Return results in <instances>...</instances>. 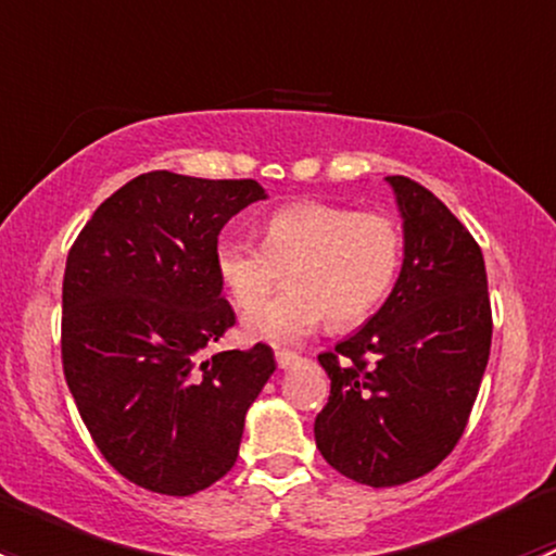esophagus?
I'll list each match as a JSON object with an SVG mask.
<instances>
[{"label": "esophagus", "instance_id": "34e87169", "mask_svg": "<svg viewBox=\"0 0 556 556\" xmlns=\"http://www.w3.org/2000/svg\"><path fill=\"white\" fill-rule=\"evenodd\" d=\"M301 361H304V357L295 355V352H290V350H277V366H279V368H293V366H299Z\"/></svg>", "mask_w": 556, "mask_h": 556}]
</instances>
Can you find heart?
I'll use <instances>...</instances> for the list:
<instances>
[{
  "instance_id": "heart-1",
  "label": "heart",
  "mask_w": 556,
  "mask_h": 556,
  "mask_svg": "<svg viewBox=\"0 0 556 556\" xmlns=\"http://www.w3.org/2000/svg\"><path fill=\"white\" fill-rule=\"evenodd\" d=\"M403 252V226L387 212L299 201L268 215L261 244L223 239L215 268L242 312L262 303L289 268L291 288L244 319L247 339L288 346L306 339L325 317L333 328L371 317L395 288Z\"/></svg>"
}]
</instances>
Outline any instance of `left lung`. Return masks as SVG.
I'll return each instance as SVG.
<instances>
[{
    "mask_svg": "<svg viewBox=\"0 0 556 556\" xmlns=\"http://www.w3.org/2000/svg\"><path fill=\"white\" fill-rule=\"evenodd\" d=\"M406 233L384 306L317 361L330 395L314 441L330 468L397 486L439 468L463 439L490 361L492 306L481 247L425 185L395 174Z\"/></svg>",
    "mask_w": 556,
    "mask_h": 556,
    "instance_id": "left-lung-1",
    "label": "left lung"
}]
</instances>
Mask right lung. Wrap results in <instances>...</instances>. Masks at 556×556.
I'll return each instance as SVG.
<instances>
[{"label":"right lung","mask_w":556,"mask_h":556,"mask_svg":"<svg viewBox=\"0 0 556 556\" xmlns=\"http://www.w3.org/2000/svg\"><path fill=\"white\" fill-rule=\"evenodd\" d=\"M261 199L255 179L139 174L66 255L64 379L106 463L159 495H193L233 468L247 408L277 368L268 344L204 357L237 325L217 237Z\"/></svg>","instance_id":"1"}]
</instances>
